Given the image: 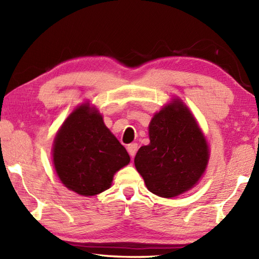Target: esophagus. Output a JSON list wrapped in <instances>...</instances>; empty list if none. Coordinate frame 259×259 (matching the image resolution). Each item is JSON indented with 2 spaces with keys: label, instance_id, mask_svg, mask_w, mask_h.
<instances>
[{
  "label": "esophagus",
  "instance_id": "1",
  "mask_svg": "<svg viewBox=\"0 0 259 259\" xmlns=\"http://www.w3.org/2000/svg\"><path fill=\"white\" fill-rule=\"evenodd\" d=\"M126 149H128L129 155L131 157H134L136 153H137V150H138V145H137V144H130L128 146V148H126Z\"/></svg>",
  "mask_w": 259,
  "mask_h": 259
}]
</instances>
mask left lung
<instances>
[{
	"label": "left lung",
	"mask_w": 259,
	"mask_h": 259,
	"mask_svg": "<svg viewBox=\"0 0 259 259\" xmlns=\"http://www.w3.org/2000/svg\"><path fill=\"white\" fill-rule=\"evenodd\" d=\"M149 138L135 157L148 190L171 198L191 189L205 172L209 149L189 109L179 99L167 104L151 119Z\"/></svg>",
	"instance_id": "8db88e82"
}]
</instances>
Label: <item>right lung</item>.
<instances>
[{
  "label": "right lung",
  "instance_id": "obj_1",
  "mask_svg": "<svg viewBox=\"0 0 259 259\" xmlns=\"http://www.w3.org/2000/svg\"><path fill=\"white\" fill-rule=\"evenodd\" d=\"M52 151L61 183L87 197L109 189L114 174L130 162L125 148L89 103L81 104L64 121Z\"/></svg>",
  "mask_w": 259,
  "mask_h": 259
}]
</instances>
